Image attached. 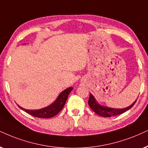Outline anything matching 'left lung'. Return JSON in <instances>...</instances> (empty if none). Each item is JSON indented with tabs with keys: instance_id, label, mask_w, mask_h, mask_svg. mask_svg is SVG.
I'll use <instances>...</instances> for the list:
<instances>
[{
	"instance_id": "8db88e82",
	"label": "left lung",
	"mask_w": 148,
	"mask_h": 148,
	"mask_svg": "<svg viewBox=\"0 0 148 148\" xmlns=\"http://www.w3.org/2000/svg\"><path fill=\"white\" fill-rule=\"evenodd\" d=\"M136 102V100L134 101L131 105L124 108H113L110 107H106V106H102L100 104H98L93 95L90 93L89 101H88V104H89V106H90L91 109L96 114H98V115L104 117H112V116L120 115V114H122L124 112L127 111L134 106V104H135Z\"/></svg>"
}]
</instances>
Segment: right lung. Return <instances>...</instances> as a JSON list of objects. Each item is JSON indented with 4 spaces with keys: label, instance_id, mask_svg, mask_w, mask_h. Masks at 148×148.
I'll list each match as a JSON object with an SVG mask.
<instances>
[{
    "label": "right lung",
    "instance_id": "add662e5",
    "mask_svg": "<svg viewBox=\"0 0 148 148\" xmlns=\"http://www.w3.org/2000/svg\"><path fill=\"white\" fill-rule=\"evenodd\" d=\"M72 89L73 87H72L65 89L59 95V96L57 97V98L56 99V100L53 103L46 106V107L40 108V109L28 110L23 108L19 105L18 106L26 113L34 116V117H39V118H50V117H52L57 115L62 110L65 102H66L69 94Z\"/></svg>",
    "mask_w": 148,
    "mask_h": 148
}]
</instances>
